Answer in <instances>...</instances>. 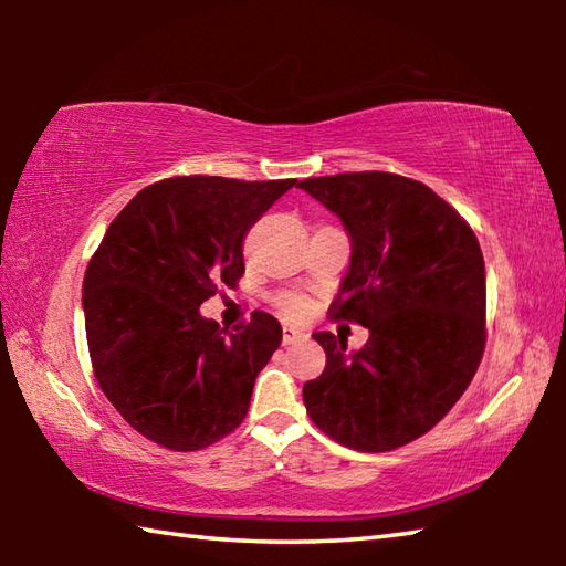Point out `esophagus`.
Segmentation results:
<instances>
[{"mask_svg":"<svg viewBox=\"0 0 566 566\" xmlns=\"http://www.w3.org/2000/svg\"><path fill=\"white\" fill-rule=\"evenodd\" d=\"M302 337H304V334L300 329H294V327H284L282 329V342L284 344H294L296 339H302Z\"/></svg>","mask_w":566,"mask_h":566,"instance_id":"1","label":"esophagus"}]
</instances>
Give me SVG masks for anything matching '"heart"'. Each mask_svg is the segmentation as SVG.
I'll return each instance as SVG.
<instances>
[{
  "instance_id": "heart-1",
  "label": "heart",
  "mask_w": 566,
  "mask_h": 566,
  "mask_svg": "<svg viewBox=\"0 0 566 566\" xmlns=\"http://www.w3.org/2000/svg\"><path fill=\"white\" fill-rule=\"evenodd\" d=\"M280 306H282V312L290 319H300V317H304V314H306V300H304V296H300V294L284 296V300L280 302Z\"/></svg>"
}]
</instances>
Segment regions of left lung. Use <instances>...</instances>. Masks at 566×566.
Listing matches in <instances>:
<instances>
[{"label":"left lung","instance_id":"8db88e82","mask_svg":"<svg viewBox=\"0 0 566 566\" xmlns=\"http://www.w3.org/2000/svg\"><path fill=\"white\" fill-rule=\"evenodd\" d=\"M300 187L352 239L329 317L369 329L359 352L314 334L327 367L302 389L306 415L357 452L415 442L457 405L484 354V256L472 227L427 185L391 171L312 177Z\"/></svg>","mask_w":566,"mask_h":566}]
</instances>
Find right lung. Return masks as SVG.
<instances>
[{"label": "right lung", "instance_id": "1", "mask_svg": "<svg viewBox=\"0 0 566 566\" xmlns=\"http://www.w3.org/2000/svg\"><path fill=\"white\" fill-rule=\"evenodd\" d=\"M296 179L169 177L114 217L82 284L92 369L132 429L197 452L242 424L282 342L272 314L219 329L199 306L244 274L242 244Z\"/></svg>", "mask_w": 566, "mask_h": 566}]
</instances>
